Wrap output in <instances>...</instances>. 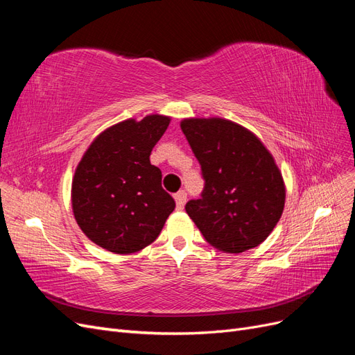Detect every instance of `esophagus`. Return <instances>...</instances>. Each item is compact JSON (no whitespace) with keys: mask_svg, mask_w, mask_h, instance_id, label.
I'll list each match as a JSON object with an SVG mask.
<instances>
[{"mask_svg":"<svg viewBox=\"0 0 355 355\" xmlns=\"http://www.w3.org/2000/svg\"><path fill=\"white\" fill-rule=\"evenodd\" d=\"M175 201H176V207L179 210L184 209L185 202H187V192L185 191H179L178 194H175Z\"/></svg>","mask_w":355,"mask_h":355,"instance_id":"obj_1","label":"esophagus"}]
</instances>
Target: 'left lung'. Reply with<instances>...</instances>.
<instances>
[{"instance_id": "left-lung-1", "label": "left lung", "mask_w": 355, "mask_h": 355, "mask_svg": "<svg viewBox=\"0 0 355 355\" xmlns=\"http://www.w3.org/2000/svg\"><path fill=\"white\" fill-rule=\"evenodd\" d=\"M180 128L201 164L206 187L185 210L206 241L223 253L259 245L280 220L286 185L263 142L220 116L184 118Z\"/></svg>"}]
</instances>
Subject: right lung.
Instances as JSON below:
<instances>
[{"mask_svg":"<svg viewBox=\"0 0 355 355\" xmlns=\"http://www.w3.org/2000/svg\"><path fill=\"white\" fill-rule=\"evenodd\" d=\"M170 121L161 114L128 118L105 128L83 154L72 178V211L85 237L102 249L116 254L145 249L175 210L161 170L149 161Z\"/></svg>","mask_w":355,"mask_h":355,"instance_id":"right-lung-1","label":"right lung"}]
</instances>
